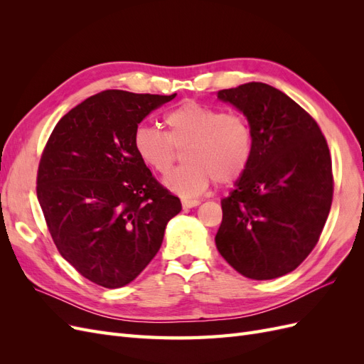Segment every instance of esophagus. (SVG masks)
<instances>
[{
  "mask_svg": "<svg viewBox=\"0 0 364 364\" xmlns=\"http://www.w3.org/2000/svg\"><path fill=\"white\" fill-rule=\"evenodd\" d=\"M200 202L199 200H196V199H190V200H186V199H183L182 200V206H183V209H190V208H194V206H197L199 205Z\"/></svg>",
  "mask_w": 364,
  "mask_h": 364,
  "instance_id": "1",
  "label": "esophagus"
}]
</instances>
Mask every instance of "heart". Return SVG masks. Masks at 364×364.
Returning <instances> with one entry per match:
<instances>
[{
    "label": "heart",
    "mask_w": 364,
    "mask_h": 364,
    "mask_svg": "<svg viewBox=\"0 0 364 364\" xmlns=\"http://www.w3.org/2000/svg\"><path fill=\"white\" fill-rule=\"evenodd\" d=\"M162 124L164 132L138 127L134 149L141 162L161 176L171 171L178 151L186 149V165L165 179L173 193L194 197L214 181L222 186L234 185L247 171L253 156V132L246 115L186 100L165 114Z\"/></svg>",
    "instance_id": "1"
}]
</instances>
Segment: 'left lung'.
Wrapping results in <instances>:
<instances>
[{
	"mask_svg": "<svg viewBox=\"0 0 364 364\" xmlns=\"http://www.w3.org/2000/svg\"><path fill=\"white\" fill-rule=\"evenodd\" d=\"M217 97L240 109L253 132L249 168L222 200L217 249L246 278L284 277L310 255L331 209L326 139L305 109L270 85L250 82Z\"/></svg>",
	"mask_w": 364,
	"mask_h": 364,
	"instance_id": "8db88e82",
	"label": "left lung"
}]
</instances>
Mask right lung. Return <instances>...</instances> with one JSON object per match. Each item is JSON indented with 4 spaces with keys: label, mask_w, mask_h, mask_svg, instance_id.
<instances>
[{
    "label": "right lung",
    "mask_w": 364,
    "mask_h": 364,
    "mask_svg": "<svg viewBox=\"0 0 364 364\" xmlns=\"http://www.w3.org/2000/svg\"><path fill=\"white\" fill-rule=\"evenodd\" d=\"M174 97L98 92L63 115L43 147L36 194L50 235L60 255L102 287L134 281L182 209L134 149L138 124Z\"/></svg>",
    "instance_id": "right-lung-1"
}]
</instances>
